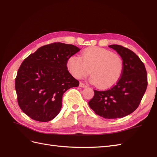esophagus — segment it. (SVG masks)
<instances>
[{
    "label": "esophagus",
    "mask_w": 157,
    "mask_h": 157,
    "mask_svg": "<svg viewBox=\"0 0 157 157\" xmlns=\"http://www.w3.org/2000/svg\"><path fill=\"white\" fill-rule=\"evenodd\" d=\"M86 86H86V85L84 84H83L82 82L79 83V87H81V88H86Z\"/></svg>",
    "instance_id": "esophagus-1"
}]
</instances>
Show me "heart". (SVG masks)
Segmentation results:
<instances>
[{
    "label": "heart",
    "mask_w": 157,
    "mask_h": 157,
    "mask_svg": "<svg viewBox=\"0 0 157 157\" xmlns=\"http://www.w3.org/2000/svg\"><path fill=\"white\" fill-rule=\"evenodd\" d=\"M67 68L77 79H81L90 71V80L100 88H109L121 78L123 61L121 56L107 49L90 47L81 53V57L71 56L67 61Z\"/></svg>",
    "instance_id": "heart-1"
}]
</instances>
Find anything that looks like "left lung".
Returning <instances> with one entry per match:
<instances>
[{
    "instance_id": "left-lung-1",
    "label": "left lung",
    "mask_w": 157,
    "mask_h": 157,
    "mask_svg": "<svg viewBox=\"0 0 157 157\" xmlns=\"http://www.w3.org/2000/svg\"><path fill=\"white\" fill-rule=\"evenodd\" d=\"M109 47L118 53L123 61L121 78L111 89L94 90L88 105L96 115L103 118H122L138 108L147 88V73L144 63L135 53L117 44Z\"/></svg>"
}]
</instances>
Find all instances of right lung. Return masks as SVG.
I'll return each mask as SVG.
<instances>
[{
    "label": "right lung",
    "mask_w": 157,
    "mask_h": 157,
    "mask_svg": "<svg viewBox=\"0 0 157 157\" xmlns=\"http://www.w3.org/2000/svg\"><path fill=\"white\" fill-rule=\"evenodd\" d=\"M79 51L74 45L55 42L39 48L23 61L15 78V90L25 114L41 122L57 116L64 92L79 86L68 71L67 61Z\"/></svg>",
    "instance_id": "obj_1"
}]
</instances>
